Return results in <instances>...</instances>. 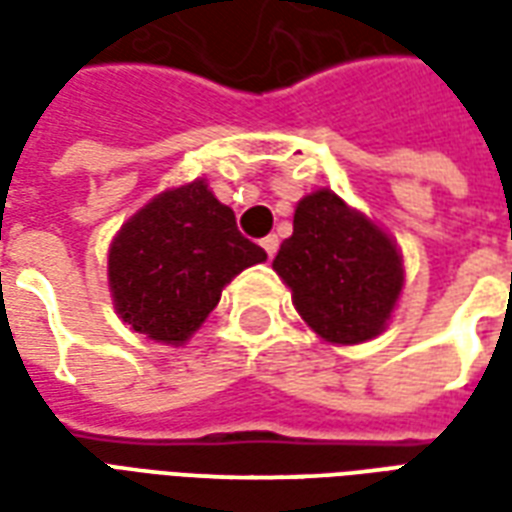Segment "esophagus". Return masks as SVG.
Segmentation results:
<instances>
[{
  "mask_svg": "<svg viewBox=\"0 0 512 512\" xmlns=\"http://www.w3.org/2000/svg\"><path fill=\"white\" fill-rule=\"evenodd\" d=\"M260 246L266 249L268 257H274V255H277V249H279V238H277V235H266V238L260 241Z\"/></svg>",
  "mask_w": 512,
  "mask_h": 512,
  "instance_id": "esophagus-1",
  "label": "esophagus"
}]
</instances>
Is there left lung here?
Returning <instances> with one entry per match:
<instances>
[{
	"label": "left lung",
	"instance_id": "obj_1",
	"mask_svg": "<svg viewBox=\"0 0 512 512\" xmlns=\"http://www.w3.org/2000/svg\"><path fill=\"white\" fill-rule=\"evenodd\" d=\"M274 271L312 332L334 345L373 340L403 290V257L389 235L332 189L307 194L293 213Z\"/></svg>",
	"mask_w": 512,
	"mask_h": 512
}]
</instances>
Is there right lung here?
<instances>
[{
    "label": "right lung",
    "mask_w": 512,
    "mask_h": 512,
    "mask_svg": "<svg viewBox=\"0 0 512 512\" xmlns=\"http://www.w3.org/2000/svg\"><path fill=\"white\" fill-rule=\"evenodd\" d=\"M266 252L238 233L235 213L205 180L161 191L109 246V290L134 332L183 345L222 299L224 285Z\"/></svg>",
    "instance_id": "right-lung-1"
}]
</instances>
